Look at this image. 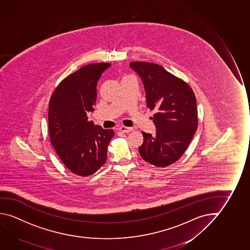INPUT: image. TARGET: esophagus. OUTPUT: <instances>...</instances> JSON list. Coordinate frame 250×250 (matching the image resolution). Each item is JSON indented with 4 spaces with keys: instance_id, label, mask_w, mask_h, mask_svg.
I'll return each instance as SVG.
<instances>
[{
    "instance_id": "esophagus-1",
    "label": "esophagus",
    "mask_w": 250,
    "mask_h": 250,
    "mask_svg": "<svg viewBox=\"0 0 250 250\" xmlns=\"http://www.w3.org/2000/svg\"><path fill=\"white\" fill-rule=\"evenodd\" d=\"M119 130L120 131H122V132H131L133 129L131 127L120 126L119 128Z\"/></svg>"
}]
</instances>
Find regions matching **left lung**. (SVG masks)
Segmentation results:
<instances>
[{
  "label": "left lung",
  "mask_w": 250,
  "mask_h": 250,
  "mask_svg": "<svg viewBox=\"0 0 250 250\" xmlns=\"http://www.w3.org/2000/svg\"><path fill=\"white\" fill-rule=\"evenodd\" d=\"M130 66L142 80L146 105L154 110L156 134L142 132L139 151L145 161L166 167L185 153L197 128L195 93L186 82L149 62H134Z\"/></svg>",
  "instance_id": "left-lung-1"
}]
</instances>
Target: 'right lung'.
<instances>
[{
    "label": "right lung",
    "instance_id": "right-lung-1",
    "mask_svg": "<svg viewBox=\"0 0 250 250\" xmlns=\"http://www.w3.org/2000/svg\"><path fill=\"white\" fill-rule=\"evenodd\" d=\"M109 66L110 63L82 66L59 84L49 101L51 144L65 167L81 177L92 175L104 165L114 136L112 129L87 120V112L96 103L98 81Z\"/></svg>",
    "mask_w": 250,
    "mask_h": 250
}]
</instances>
